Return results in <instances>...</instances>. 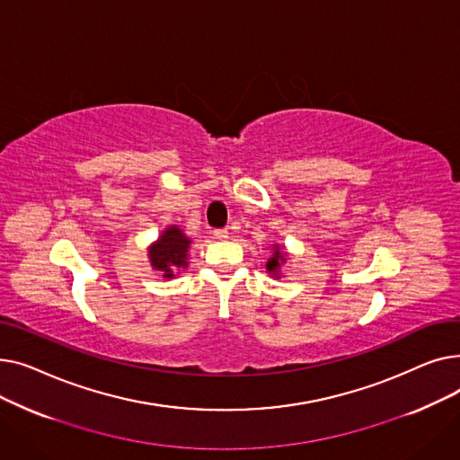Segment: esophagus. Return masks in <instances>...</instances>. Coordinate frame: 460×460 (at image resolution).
Masks as SVG:
<instances>
[{
    "mask_svg": "<svg viewBox=\"0 0 460 460\" xmlns=\"http://www.w3.org/2000/svg\"><path fill=\"white\" fill-rule=\"evenodd\" d=\"M212 234H214V238H217V240L229 238V231H227V229H216Z\"/></svg>",
    "mask_w": 460,
    "mask_h": 460,
    "instance_id": "esophagus-1",
    "label": "esophagus"
}]
</instances>
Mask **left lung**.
Returning a JSON list of instances; mask_svg holds the SVG:
<instances>
[{"instance_id": "obj_1", "label": "left lung", "mask_w": 460, "mask_h": 460, "mask_svg": "<svg viewBox=\"0 0 460 460\" xmlns=\"http://www.w3.org/2000/svg\"><path fill=\"white\" fill-rule=\"evenodd\" d=\"M285 252H283V248H279V246H274V253L270 255V259L267 261V270L270 272V274H274L276 278H279V269H281V264L285 262Z\"/></svg>"}]
</instances>
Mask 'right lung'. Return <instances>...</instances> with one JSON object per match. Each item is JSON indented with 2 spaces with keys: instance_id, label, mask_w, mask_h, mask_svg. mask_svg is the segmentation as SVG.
I'll list each match as a JSON object with an SVG mask.
<instances>
[{
  "instance_id": "right-lung-1",
  "label": "right lung",
  "mask_w": 460,
  "mask_h": 460,
  "mask_svg": "<svg viewBox=\"0 0 460 460\" xmlns=\"http://www.w3.org/2000/svg\"><path fill=\"white\" fill-rule=\"evenodd\" d=\"M191 240L177 227L169 226L155 244L149 246V259L153 269L164 278L172 279L177 269H184L188 264V248Z\"/></svg>"
}]
</instances>
